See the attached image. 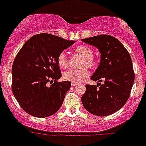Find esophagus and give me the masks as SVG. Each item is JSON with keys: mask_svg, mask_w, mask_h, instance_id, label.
<instances>
[{"mask_svg": "<svg viewBox=\"0 0 146 146\" xmlns=\"http://www.w3.org/2000/svg\"><path fill=\"white\" fill-rule=\"evenodd\" d=\"M76 84H77V83H76V82H72V83H71V85H72V86H76Z\"/></svg>", "mask_w": 146, "mask_h": 146, "instance_id": "1", "label": "esophagus"}]
</instances>
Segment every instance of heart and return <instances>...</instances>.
Here are the masks:
<instances>
[{
  "label": "heart",
  "instance_id": "heart-1",
  "mask_svg": "<svg viewBox=\"0 0 146 146\" xmlns=\"http://www.w3.org/2000/svg\"><path fill=\"white\" fill-rule=\"evenodd\" d=\"M74 51L76 54L83 58L82 64V67H87L88 68H92L94 67L95 62L93 58L94 52L91 48L85 45H81L75 48ZM67 63L68 62H67V55L64 52L59 53L57 57V64L58 67L62 69H65L67 67ZM88 74H89L88 71L86 69L69 70L64 73L63 77L64 79L67 81L79 83L82 82L85 78H87L88 76Z\"/></svg>",
  "mask_w": 146,
  "mask_h": 146
}]
</instances>
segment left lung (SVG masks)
Segmentation results:
<instances>
[{
	"mask_svg": "<svg viewBox=\"0 0 146 146\" xmlns=\"http://www.w3.org/2000/svg\"><path fill=\"white\" fill-rule=\"evenodd\" d=\"M100 52V62L92 75L96 86L86 84L82 96L83 106L88 112L99 117L108 116L122 108L130 96L134 82L133 64L129 52L116 38L100 35L82 39ZM102 80L103 84L100 82Z\"/></svg>",
	"mask_w": 146,
	"mask_h": 146,
	"instance_id": "left-lung-1",
	"label": "left lung"
}]
</instances>
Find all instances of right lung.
<instances>
[{
	"mask_svg": "<svg viewBox=\"0 0 146 146\" xmlns=\"http://www.w3.org/2000/svg\"><path fill=\"white\" fill-rule=\"evenodd\" d=\"M75 42L41 33L23 45L13 62L12 88L16 100L27 113L43 118L59 110L71 82H56L62 77L57 57ZM53 80L50 87L46 85Z\"/></svg>",
	"mask_w": 146,
	"mask_h": 146,
	"instance_id": "obj_1",
	"label": "right lung"
}]
</instances>
